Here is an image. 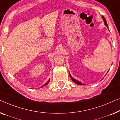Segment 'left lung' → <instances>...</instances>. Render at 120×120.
I'll return each mask as SVG.
<instances>
[{
    "instance_id": "obj_1",
    "label": "left lung",
    "mask_w": 120,
    "mask_h": 120,
    "mask_svg": "<svg viewBox=\"0 0 120 120\" xmlns=\"http://www.w3.org/2000/svg\"><path fill=\"white\" fill-rule=\"evenodd\" d=\"M102 18H103V21H104V24H105V26H107V28H108V24H107V21H106L105 18H104V16H102ZM70 77H71V78L72 80L73 81V82H75V83H76V84H78V85H83V84H82L81 82H79V81H78L77 80H76V79H75L73 78L72 77L71 75L70 74Z\"/></svg>"
}]
</instances>
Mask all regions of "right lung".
Returning a JSON list of instances; mask_svg holds the SVG:
<instances>
[{
	"mask_svg": "<svg viewBox=\"0 0 120 120\" xmlns=\"http://www.w3.org/2000/svg\"><path fill=\"white\" fill-rule=\"evenodd\" d=\"M49 81H50V79H49V80H48V82H46V83H45V84H44V85H42V86H41V87H44V86H46V85H48V83H49Z\"/></svg>",
	"mask_w": 120,
	"mask_h": 120,
	"instance_id": "1",
	"label": "right lung"
}]
</instances>
